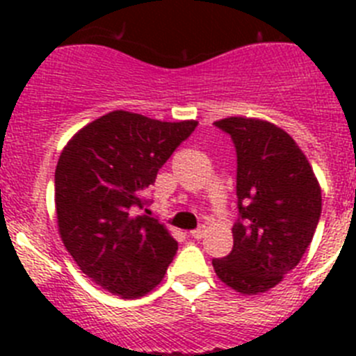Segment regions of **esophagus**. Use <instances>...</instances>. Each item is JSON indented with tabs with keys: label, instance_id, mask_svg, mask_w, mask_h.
Here are the masks:
<instances>
[{
	"label": "esophagus",
	"instance_id": "obj_1",
	"mask_svg": "<svg viewBox=\"0 0 356 356\" xmlns=\"http://www.w3.org/2000/svg\"><path fill=\"white\" fill-rule=\"evenodd\" d=\"M191 237L193 238H201L203 237V235H205V228H203V226H201V228H196V229H193V232H191Z\"/></svg>",
	"mask_w": 356,
	"mask_h": 356
}]
</instances>
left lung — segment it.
Returning <instances> with one entry per match:
<instances>
[{
    "label": "left lung",
    "instance_id": "1",
    "mask_svg": "<svg viewBox=\"0 0 356 356\" xmlns=\"http://www.w3.org/2000/svg\"><path fill=\"white\" fill-rule=\"evenodd\" d=\"M213 124L237 151L238 219L234 248L212 266L234 291L259 294L278 285L310 246L321 187L300 146L273 122L226 118Z\"/></svg>",
    "mask_w": 356,
    "mask_h": 356
}]
</instances>
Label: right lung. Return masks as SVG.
I'll return each instance as SVG.
<instances>
[{"label":"right lung","instance_id":"obj_1","mask_svg":"<svg viewBox=\"0 0 356 356\" xmlns=\"http://www.w3.org/2000/svg\"><path fill=\"white\" fill-rule=\"evenodd\" d=\"M197 127L114 110L81 128L55 171L62 242L94 284L139 298L162 282L178 242L159 219L137 216L156 172Z\"/></svg>","mask_w":356,"mask_h":356}]
</instances>
